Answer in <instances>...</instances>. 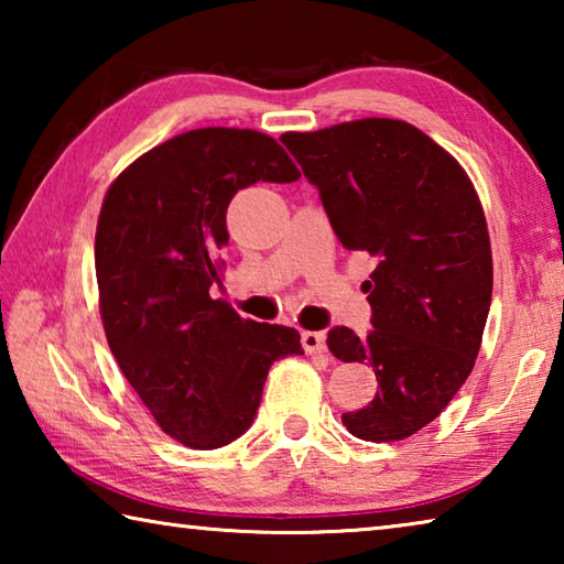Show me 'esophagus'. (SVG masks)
Wrapping results in <instances>:
<instances>
[{
	"label": "esophagus",
	"instance_id": "esophagus-1",
	"mask_svg": "<svg viewBox=\"0 0 564 564\" xmlns=\"http://www.w3.org/2000/svg\"><path fill=\"white\" fill-rule=\"evenodd\" d=\"M301 343H303V350L308 352V356L326 352V333H321V330H305L301 336Z\"/></svg>",
	"mask_w": 564,
	"mask_h": 564
}]
</instances>
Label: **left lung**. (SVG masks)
<instances>
[{
    "mask_svg": "<svg viewBox=\"0 0 564 564\" xmlns=\"http://www.w3.org/2000/svg\"><path fill=\"white\" fill-rule=\"evenodd\" d=\"M281 141L318 186L348 251L378 261L373 330H328L343 362H370L378 393L343 413L350 435L405 441L443 413L470 376L492 299V248L480 196L453 154L400 119H358Z\"/></svg>",
    "mask_w": 564,
    "mask_h": 564,
    "instance_id": "obj_1",
    "label": "left lung"
}]
</instances>
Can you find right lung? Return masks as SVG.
I'll return each instance as SVG.
<instances>
[{"mask_svg": "<svg viewBox=\"0 0 564 564\" xmlns=\"http://www.w3.org/2000/svg\"><path fill=\"white\" fill-rule=\"evenodd\" d=\"M299 176L269 133L208 127L141 154L104 196L94 243L104 333L161 431L186 447L243 435L273 360L303 356L295 328L241 321L208 295L224 275L236 191Z\"/></svg>", "mask_w": 564, "mask_h": 564, "instance_id": "add662e5", "label": "right lung"}]
</instances>
